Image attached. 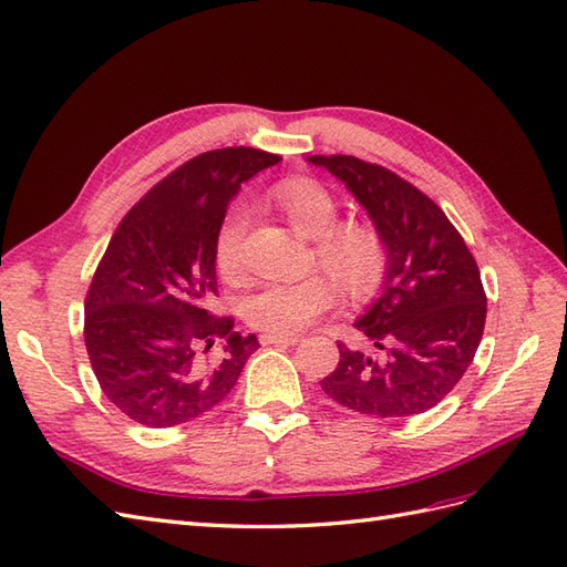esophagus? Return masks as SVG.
<instances>
[{"instance_id":"esophagus-1","label":"esophagus","mask_w":567,"mask_h":567,"mask_svg":"<svg viewBox=\"0 0 567 567\" xmlns=\"http://www.w3.org/2000/svg\"><path fill=\"white\" fill-rule=\"evenodd\" d=\"M297 342H299V336H270V332H264V336H260V344L264 347H287Z\"/></svg>"}]
</instances>
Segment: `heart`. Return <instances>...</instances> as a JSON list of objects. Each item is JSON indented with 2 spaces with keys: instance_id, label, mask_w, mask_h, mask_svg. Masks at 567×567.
Instances as JSON below:
<instances>
[{
  "instance_id": "b5f03b06",
  "label": "heart",
  "mask_w": 567,
  "mask_h": 567,
  "mask_svg": "<svg viewBox=\"0 0 567 567\" xmlns=\"http://www.w3.org/2000/svg\"><path fill=\"white\" fill-rule=\"evenodd\" d=\"M272 200L301 237L313 239L318 264L328 268L354 295L369 292L383 278L385 254L373 229L340 223L338 200L311 179H287L272 188ZM249 213L235 203L217 227L213 260L220 278L235 280ZM328 272L295 282H264L241 299V318L270 336H295L340 301V287Z\"/></svg>"
}]
</instances>
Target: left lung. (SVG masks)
Returning <instances> with one entry per match:
<instances>
[{
	"label": "left lung",
	"mask_w": 567,
	"mask_h": 567,
	"mask_svg": "<svg viewBox=\"0 0 567 567\" xmlns=\"http://www.w3.org/2000/svg\"><path fill=\"white\" fill-rule=\"evenodd\" d=\"M309 163L350 188L388 254L381 297L354 321L375 352L338 342L323 393L359 414H422L457 385L482 342L486 292L476 260L445 213L395 172L354 155Z\"/></svg>",
	"instance_id": "left-lung-1"
}]
</instances>
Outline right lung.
Returning <instances> with one entry per match:
<instances>
[{"label":"right lung","mask_w":567,"mask_h":567,"mask_svg":"<svg viewBox=\"0 0 567 567\" xmlns=\"http://www.w3.org/2000/svg\"><path fill=\"white\" fill-rule=\"evenodd\" d=\"M280 159L244 145L200 153L114 229L85 297L83 338L103 393L134 422L167 429L210 412L258 350L256 336L208 309L213 244L241 182Z\"/></svg>","instance_id":"1"}]
</instances>
